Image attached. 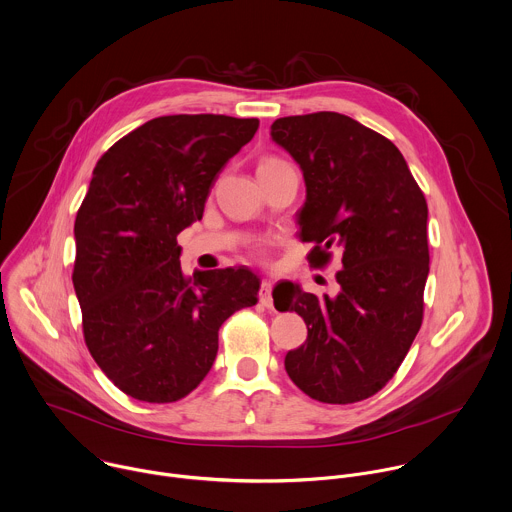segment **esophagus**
<instances>
[{"mask_svg": "<svg viewBox=\"0 0 512 512\" xmlns=\"http://www.w3.org/2000/svg\"><path fill=\"white\" fill-rule=\"evenodd\" d=\"M271 279H263L261 281V289H259V301L263 307H271L273 305V299H271Z\"/></svg>", "mask_w": 512, "mask_h": 512, "instance_id": "obj_1", "label": "esophagus"}]
</instances>
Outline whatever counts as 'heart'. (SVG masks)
I'll list each match as a JSON object with an SVG mask.
<instances>
[{
    "mask_svg": "<svg viewBox=\"0 0 512 512\" xmlns=\"http://www.w3.org/2000/svg\"><path fill=\"white\" fill-rule=\"evenodd\" d=\"M269 161H273V159H269ZM263 163H267V161H263Z\"/></svg>",
    "mask_w": 512,
    "mask_h": 512,
    "instance_id": "heart-1",
    "label": "heart"
}]
</instances>
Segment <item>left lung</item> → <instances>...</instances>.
Returning a JSON list of instances; mask_svg holds the SVG:
<instances>
[{"label": "left lung", "instance_id": "1", "mask_svg": "<svg viewBox=\"0 0 512 512\" xmlns=\"http://www.w3.org/2000/svg\"><path fill=\"white\" fill-rule=\"evenodd\" d=\"M271 139L303 171L299 239L323 267L339 249L337 295L279 283L275 307L307 323V341L285 355L291 381L311 399L347 405L381 391L407 357L423 321L429 277L423 191L401 151L359 121L319 111L281 117Z\"/></svg>", "mask_w": 512, "mask_h": 512}]
</instances>
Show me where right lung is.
I'll list each match as a JSON object with an SVG mask.
<instances>
[{"label": "right lung", "instance_id": "1", "mask_svg": "<svg viewBox=\"0 0 512 512\" xmlns=\"http://www.w3.org/2000/svg\"><path fill=\"white\" fill-rule=\"evenodd\" d=\"M259 119L165 115L103 153L75 217L73 287L87 349L107 379L145 403H173L209 373L221 325L253 307L249 267L181 271L177 235L203 217L217 173Z\"/></svg>", "mask_w": 512, "mask_h": 512}]
</instances>
